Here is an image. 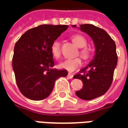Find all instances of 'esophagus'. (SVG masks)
Segmentation results:
<instances>
[{
	"label": "esophagus",
	"instance_id": "obj_1",
	"mask_svg": "<svg viewBox=\"0 0 128 128\" xmlns=\"http://www.w3.org/2000/svg\"><path fill=\"white\" fill-rule=\"evenodd\" d=\"M67 76H68V78L71 79V78H73V77H74V75H73V74H71V73H68V74Z\"/></svg>",
	"mask_w": 128,
	"mask_h": 128
}]
</instances>
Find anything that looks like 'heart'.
<instances>
[{
  "label": "heart",
  "instance_id": "obj_1",
  "mask_svg": "<svg viewBox=\"0 0 128 128\" xmlns=\"http://www.w3.org/2000/svg\"><path fill=\"white\" fill-rule=\"evenodd\" d=\"M72 40L76 45L80 48H85L88 43L86 38L81 35H74L72 37ZM51 52H52L53 57L55 58H59L60 57L61 46L60 42L59 40H55L54 41H53L52 44L51 46ZM80 55L82 58L87 59L90 55L89 51L87 49H82L80 51ZM80 64H81L80 59H79V58L71 59L70 58V59H66L60 62L59 64V66L62 69H65L68 71H73L78 67Z\"/></svg>",
  "mask_w": 128,
  "mask_h": 128
}]
</instances>
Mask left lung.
I'll return each instance as SVG.
<instances>
[{"label": "left lung", "mask_w": 128, "mask_h": 128, "mask_svg": "<svg viewBox=\"0 0 128 128\" xmlns=\"http://www.w3.org/2000/svg\"><path fill=\"white\" fill-rule=\"evenodd\" d=\"M78 28L92 39L95 51L93 59L80 70L82 74L74 76L83 82L82 89L76 94L82 100H92L106 93L112 85L118 62L116 47L110 36L100 28L92 24H80ZM87 69L88 71L86 73Z\"/></svg>", "instance_id": "8db88e82"}]
</instances>
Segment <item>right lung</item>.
<instances>
[{
	"label": "right lung",
	"mask_w": 128,
	"mask_h": 128,
	"mask_svg": "<svg viewBox=\"0 0 128 128\" xmlns=\"http://www.w3.org/2000/svg\"><path fill=\"white\" fill-rule=\"evenodd\" d=\"M66 25L42 24L20 37L14 48L12 68L16 85L22 94L31 100H42L52 91L55 80L68 71L54 68L51 46Z\"/></svg>",
	"instance_id": "right-lung-1"
}]
</instances>
